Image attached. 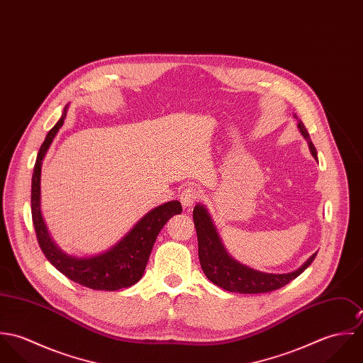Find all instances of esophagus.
Segmentation results:
<instances>
[{"instance_id": "esophagus-1", "label": "esophagus", "mask_w": 363, "mask_h": 363, "mask_svg": "<svg viewBox=\"0 0 363 363\" xmlns=\"http://www.w3.org/2000/svg\"><path fill=\"white\" fill-rule=\"evenodd\" d=\"M200 190L196 186H187L182 193H180V201L182 206L184 208H190L199 199Z\"/></svg>"}]
</instances>
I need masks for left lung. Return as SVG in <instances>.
<instances>
[{
    "instance_id": "left-lung-1",
    "label": "left lung",
    "mask_w": 363,
    "mask_h": 363,
    "mask_svg": "<svg viewBox=\"0 0 363 363\" xmlns=\"http://www.w3.org/2000/svg\"><path fill=\"white\" fill-rule=\"evenodd\" d=\"M298 127L309 144L311 155L314 159H317V152L311 143V135L301 120L298 123ZM193 219L197 230L199 257L201 262V268L211 282L229 292L265 294L279 289L289 284L296 277H299L317 256V253H314L302 267L288 274L261 272L240 264L239 261L229 256L212 223L207 208L201 204H197L193 211Z\"/></svg>"
}]
</instances>
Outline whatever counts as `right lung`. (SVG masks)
<instances>
[{"instance_id":"1","label":"right lung","mask_w":363,"mask_h":363,"mask_svg":"<svg viewBox=\"0 0 363 363\" xmlns=\"http://www.w3.org/2000/svg\"><path fill=\"white\" fill-rule=\"evenodd\" d=\"M67 116V106L61 118L49 131L42 144L32 176V219L36 230L39 246L52 265L71 281L95 289V291H118L137 284L145 271L150 255L159 232L164 223L176 213H182L179 201H169L145 213L133 229L111 249L102 255L91 257H75L61 252L49 235L40 211V174L42 162L52 140Z\"/></svg>"}]
</instances>
